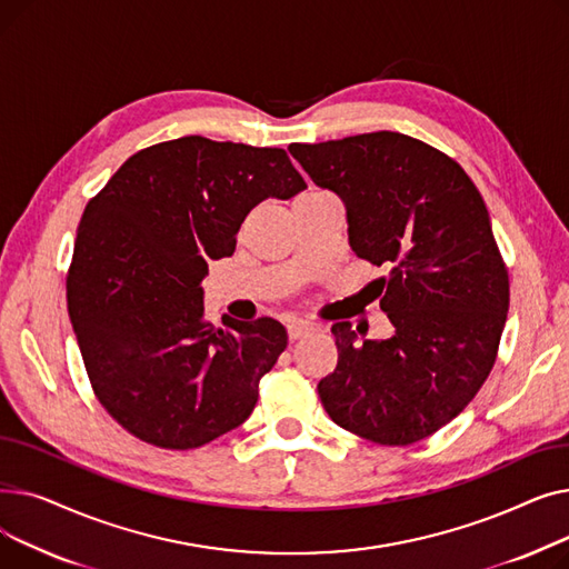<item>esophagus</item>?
Masks as SVG:
<instances>
[{
  "label": "esophagus",
  "instance_id": "34e87169",
  "mask_svg": "<svg viewBox=\"0 0 569 569\" xmlns=\"http://www.w3.org/2000/svg\"><path fill=\"white\" fill-rule=\"evenodd\" d=\"M316 327H313V322H307V320H290L288 322V339L290 341H297V339H302L305 335H309V332H313Z\"/></svg>",
  "mask_w": 569,
  "mask_h": 569
}]
</instances>
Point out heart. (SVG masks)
Returning a JSON list of instances; mask_svg holds the SVG:
<instances>
[{"label":"heart","instance_id":"b5f03b06","mask_svg":"<svg viewBox=\"0 0 569 569\" xmlns=\"http://www.w3.org/2000/svg\"><path fill=\"white\" fill-rule=\"evenodd\" d=\"M305 198H335L332 193H327V191H322V189H309L307 193H302L300 196V200H305Z\"/></svg>","mask_w":569,"mask_h":569}]
</instances>
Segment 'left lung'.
<instances>
[{"instance_id": "1", "label": "left lung", "mask_w": 569, "mask_h": 569, "mask_svg": "<svg viewBox=\"0 0 569 569\" xmlns=\"http://www.w3.org/2000/svg\"><path fill=\"white\" fill-rule=\"evenodd\" d=\"M288 149L346 202L350 247L387 272L373 286L395 325L390 339L365 341L348 320L332 325L339 362L320 401L371 442L425 440L480 392L510 309L487 204L452 157L397 131Z\"/></svg>"}]
</instances>
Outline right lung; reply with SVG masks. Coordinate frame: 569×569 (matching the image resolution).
Segmentation results:
<instances>
[{
    "label": "right lung",
    "mask_w": 569,
    "mask_h": 569,
    "mask_svg": "<svg viewBox=\"0 0 569 569\" xmlns=\"http://www.w3.org/2000/svg\"><path fill=\"white\" fill-rule=\"evenodd\" d=\"M302 189L281 147L184 136L140 149L87 202L67 305L94 397L124 431L196 450L251 415L288 335L272 318L214 327L200 283L258 202Z\"/></svg>",
    "instance_id": "right-lung-1"
}]
</instances>
